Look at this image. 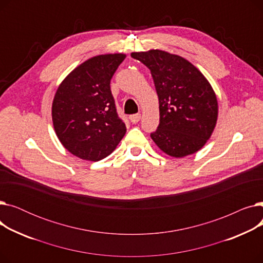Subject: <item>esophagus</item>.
<instances>
[{
    "label": "esophagus",
    "mask_w": 263,
    "mask_h": 263,
    "mask_svg": "<svg viewBox=\"0 0 263 263\" xmlns=\"http://www.w3.org/2000/svg\"><path fill=\"white\" fill-rule=\"evenodd\" d=\"M130 120L132 123H136L141 120V114H134L130 116Z\"/></svg>",
    "instance_id": "34e87169"
}]
</instances>
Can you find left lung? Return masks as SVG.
Listing matches in <instances>:
<instances>
[{"instance_id":"1","label":"left lung","mask_w":263,"mask_h":263,"mask_svg":"<svg viewBox=\"0 0 263 263\" xmlns=\"http://www.w3.org/2000/svg\"><path fill=\"white\" fill-rule=\"evenodd\" d=\"M153 76L159 98L160 123L150 136L173 158L200 150L216 126L218 104L206 78L192 63L162 50L133 52Z\"/></svg>"}]
</instances>
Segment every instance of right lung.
<instances>
[{
    "instance_id": "add662e5",
    "label": "right lung",
    "mask_w": 263,
    "mask_h": 263,
    "mask_svg": "<svg viewBox=\"0 0 263 263\" xmlns=\"http://www.w3.org/2000/svg\"><path fill=\"white\" fill-rule=\"evenodd\" d=\"M123 53L101 54L83 62L60 84L52 102L53 127L73 156L97 162L109 156L126 134L109 83Z\"/></svg>"
}]
</instances>
